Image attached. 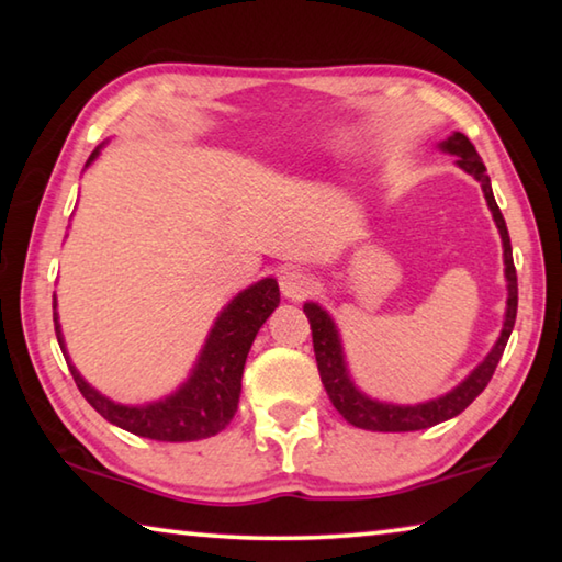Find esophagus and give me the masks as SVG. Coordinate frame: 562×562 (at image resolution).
<instances>
[{
	"label": "esophagus",
	"mask_w": 562,
	"mask_h": 562,
	"mask_svg": "<svg viewBox=\"0 0 562 562\" xmlns=\"http://www.w3.org/2000/svg\"><path fill=\"white\" fill-rule=\"evenodd\" d=\"M315 288V280L302 270H288L280 274V290L288 300H304Z\"/></svg>",
	"instance_id": "obj_1"
}]
</instances>
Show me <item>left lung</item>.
I'll return each mask as SVG.
<instances>
[{
	"mask_svg": "<svg viewBox=\"0 0 562 562\" xmlns=\"http://www.w3.org/2000/svg\"><path fill=\"white\" fill-rule=\"evenodd\" d=\"M439 148L443 154L456 156V166L465 173L473 176L481 183L483 198H486L488 211L493 215V223H496L503 243V265H506V315H503V327L496 339V345L479 367H473V372L463 379L461 384H456L451 392H446L429 402L422 404H392L382 402V398H374L361 392L355 384V379L349 374L345 347H341V337L337 329V322L331 319L325 307H319L317 302H304V315L310 319L312 329V345H315V357H317V369L319 379L327 389L329 402L335 404L337 412L347 418L351 426H359V429L367 431H422L436 426L441 422H449V418L459 416L465 406H469L475 396H479L486 384L491 382L493 372H496L498 361L503 357V349L508 345V337L516 325V310H518V278L516 268H513V250H510V237L508 227L503 215L498 211L496 198H493L491 178L486 176V166L481 164V156L475 154V148L463 133L453 131L449 138L441 140Z\"/></svg>",
	"mask_w": 562,
	"mask_h": 562,
	"instance_id": "obj_1",
	"label": "left lung"
}]
</instances>
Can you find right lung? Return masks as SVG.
<instances>
[{
    "instance_id": "obj_1",
    "label": "right lung",
    "mask_w": 562,
    "mask_h": 562,
    "mask_svg": "<svg viewBox=\"0 0 562 562\" xmlns=\"http://www.w3.org/2000/svg\"><path fill=\"white\" fill-rule=\"evenodd\" d=\"M101 148L103 144L93 150L87 160V168L99 158ZM278 304L280 288L274 278H265L237 292L221 310V315L215 317L186 382L176 392L148 404L113 402L79 374L69 351H66L59 312H56V294L54 329L76 386L109 424L154 441H198L215 436L231 424V418L237 412V402H240L247 351H250L255 335H258L265 319L272 315Z\"/></svg>"
}]
</instances>
